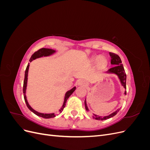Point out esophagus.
Listing matches in <instances>:
<instances>
[{"label": "esophagus", "mask_w": 150, "mask_h": 150, "mask_svg": "<svg viewBox=\"0 0 150 150\" xmlns=\"http://www.w3.org/2000/svg\"><path fill=\"white\" fill-rule=\"evenodd\" d=\"M79 86H86V85H87V84H86L84 82V81H79Z\"/></svg>", "instance_id": "esophagus-1"}]
</instances>
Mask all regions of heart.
<instances>
[{
  "label": "heart",
  "mask_w": 150,
  "mask_h": 150,
  "mask_svg": "<svg viewBox=\"0 0 150 150\" xmlns=\"http://www.w3.org/2000/svg\"><path fill=\"white\" fill-rule=\"evenodd\" d=\"M93 62H98V65L99 66V67L100 68H103L105 66H106L107 64H108V61L107 59L104 57H101V56H97L95 57L93 59Z\"/></svg>",
  "instance_id": "heart-1"
}]
</instances>
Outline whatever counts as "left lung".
<instances>
[{
    "label": "left lung",
    "instance_id": "obj_1",
    "mask_svg": "<svg viewBox=\"0 0 150 150\" xmlns=\"http://www.w3.org/2000/svg\"><path fill=\"white\" fill-rule=\"evenodd\" d=\"M110 55L111 58V64L114 65L115 66L110 68V69L108 71V72H109V73L116 74L117 76H118V78L121 81V83L122 86L125 88V89H126V72H125V71L124 69V67H123V66H122L121 58L120 57V56L118 55H117V54H116L112 53V52H110ZM125 94H126V91H125ZM84 104H85V108H86V111H89L88 106H87V104H86V99L84 101ZM120 110V109L116 110L114 112L111 113V115L104 116V117L99 116L98 115H94L93 117L94 119L98 120H107L109 118H111V117L115 116L117 114V112H118Z\"/></svg>",
    "mask_w": 150,
    "mask_h": 150
}]
</instances>
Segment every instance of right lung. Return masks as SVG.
Returning a JSON list of instances; mask_svg holds the SVG:
<instances>
[{
	"label": "right lung",
	"mask_w": 150,
	"mask_h": 150,
	"mask_svg": "<svg viewBox=\"0 0 150 150\" xmlns=\"http://www.w3.org/2000/svg\"><path fill=\"white\" fill-rule=\"evenodd\" d=\"M56 51H54V50H52L51 49H47V48H42V49H40L39 50H38V51L35 52L33 55H32L30 59H29L30 62L33 61V60L35 59L40 57H42V56H49L50 55H51L53 53L55 52ZM29 63L28 64V66L26 67V69L25 71V77H24V84H23V93H24V100L25 102L26 103V105L28 106V108L29 109V110L34 112L35 115H36L40 117H44V118H52V117H55L56 115H54V113H51V114H44V113H40L38 111H35L34 110H33V108H32L30 105L29 104L28 100H27L26 99V96H25V91H26V88H27V83H28V71H29ZM76 89V87H74L72 89H71V90L68 91L65 94V98H64V103H63V105L62 106V108L59 110V112H62V111L64 110V108L66 106V102L67 99L69 98V97L71 96V95L73 93V92Z\"/></svg>",
	"instance_id": "add662e5"
}]
</instances>
